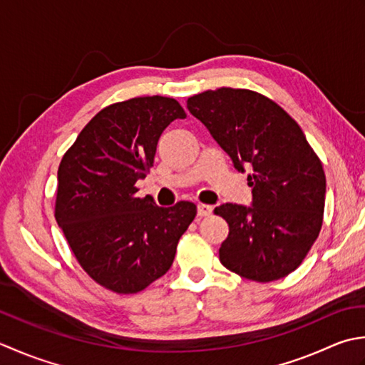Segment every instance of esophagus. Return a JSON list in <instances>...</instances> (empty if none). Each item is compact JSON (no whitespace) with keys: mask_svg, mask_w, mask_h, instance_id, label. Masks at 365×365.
Returning <instances> with one entry per match:
<instances>
[{"mask_svg":"<svg viewBox=\"0 0 365 365\" xmlns=\"http://www.w3.org/2000/svg\"><path fill=\"white\" fill-rule=\"evenodd\" d=\"M212 212V206H210V205H203V203H200L198 206H197V214H198V217H206V215H210Z\"/></svg>","mask_w":365,"mask_h":365,"instance_id":"34e87169","label":"esophagus"}]
</instances>
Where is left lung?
<instances>
[{"label":"left lung","instance_id":"1","mask_svg":"<svg viewBox=\"0 0 365 365\" xmlns=\"http://www.w3.org/2000/svg\"><path fill=\"white\" fill-rule=\"evenodd\" d=\"M233 160L249 167L252 206L225 203L214 210L228 224L220 263L237 276L272 282L306 258L323 225L326 176L299 125L266 96L250 89L219 88L187 99Z\"/></svg>","mask_w":365,"mask_h":365}]
</instances>
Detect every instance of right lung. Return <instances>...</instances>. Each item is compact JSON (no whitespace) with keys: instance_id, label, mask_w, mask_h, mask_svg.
Wrapping results in <instances>:
<instances>
[{"instance_id":"1","label":"right lung","mask_w":365,"mask_h":365,"mask_svg":"<svg viewBox=\"0 0 365 365\" xmlns=\"http://www.w3.org/2000/svg\"><path fill=\"white\" fill-rule=\"evenodd\" d=\"M184 118L178 101L162 96L111 103L59 163L55 219L80 266L111 292L138 293L162 277L195 219L190 202L160 207L150 195H135L162 132Z\"/></svg>"}]
</instances>
